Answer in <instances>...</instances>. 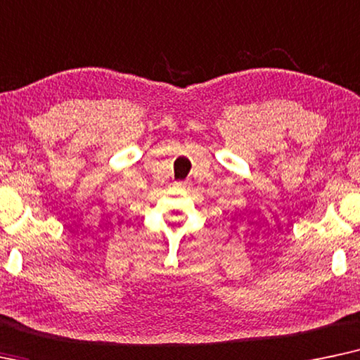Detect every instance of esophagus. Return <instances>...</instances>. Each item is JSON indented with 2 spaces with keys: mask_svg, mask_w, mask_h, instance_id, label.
<instances>
[{
  "mask_svg": "<svg viewBox=\"0 0 360 360\" xmlns=\"http://www.w3.org/2000/svg\"><path fill=\"white\" fill-rule=\"evenodd\" d=\"M174 186H176V188H179V189H184V188H188V186H189V181H181V183H176Z\"/></svg>",
  "mask_w": 360,
  "mask_h": 360,
  "instance_id": "esophagus-1",
  "label": "esophagus"
}]
</instances>
